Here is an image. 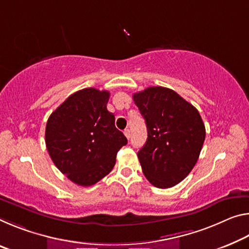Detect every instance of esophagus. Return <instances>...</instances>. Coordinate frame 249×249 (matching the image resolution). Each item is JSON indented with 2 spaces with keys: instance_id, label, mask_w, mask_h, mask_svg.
Segmentation results:
<instances>
[{
  "instance_id": "34e87169",
  "label": "esophagus",
  "mask_w": 249,
  "mask_h": 249,
  "mask_svg": "<svg viewBox=\"0 0 249 249\" xmlns=\"http://www.w3.org/2000/svg\"><path fill=\"white\" fill-rule=\"evenodd\" d=\"M124 134H125L126 139H127V140L131 139V131H129V129H125V131H124Z\"/></svg>"
}]
</instances>
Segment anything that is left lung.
Segmentation results:
<instances>
[{
  "instance_id": "left-lung-1",
  "label": "left lung",
  "mask_w": 249,
  "mask_h": 249,
  "mask_svg": "<svg viewBox=\"0 0 249 249\" xmlns=\"http://www.w3.org/2000/svg\"><path fill=\"white\" fill-rule=\"evenodd\" d=\"M133 100L144 117L147 141L137 153L149 183L169 188L180 183L195 166L205 141L198 110L173 89L152 86Z\"/></svg>"
}]
</instances>
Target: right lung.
<instances>
[{
	"mask_svg": "<svg viewBox=\"0 0 249 249\" xmlns=\"http://www.w3.org/2000/svg\"><path fill=\"white\" fill-rule=\"evenodd\" d=\"M108 90L83 89L51 114L45 143L51 159L73 183L96 184L112 171L117 152L127 144L107 110Z\"/></svg>",
	"mask_w": 249,
	"mask_h": 249,
	"instance_id": "1",
	"label": "right lung"
}]
</instances>
